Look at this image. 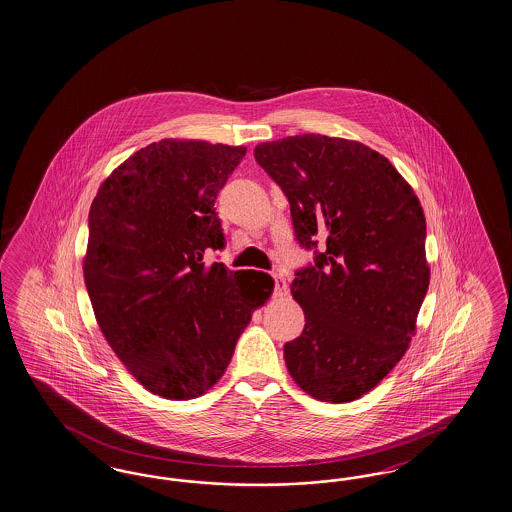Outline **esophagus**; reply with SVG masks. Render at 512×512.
Segmentation results:
<instances>
[{"mask_svg":"<svg viewBox=\"0 0 512 512\" xmlns=\"http://www.w3.org/2000/svg\"><path fill=\"white\" fill-rule=\"evenodd\" d=\"M272 278H274V291H276V295H284L287 291V282L284 274L276 270V272H272Z\"/></svg>","mask_w":512,"mask_h":512,"instance_id":"esophagus-1","label":"esophagus"}]
</instances>
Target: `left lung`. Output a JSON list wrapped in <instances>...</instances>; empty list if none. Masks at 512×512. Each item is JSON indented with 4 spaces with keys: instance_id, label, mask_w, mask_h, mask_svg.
<instances>
[{
    "instance_id": "1",
    "label": "left lung",
    "mask_w": 512,
    "mask_h": 512,
    "mask_svg": "<svg viewBox=\"0 0 512 512\" xmlns=\"http://www.w3.org/2000/svg\"><path fill=\"white\" fill-rule=\"evenodd\" d=\"M255 160L286 194L295 240L314 249L291 282L305 329L284 345L289 375L316 400L352 402L415 333L430 280L423 207L385 156L356 141L295 135L257 144Z\"/></svg>"
}]
</instances>
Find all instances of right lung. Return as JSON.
<instances>
[{"label":"right lung","mask_w":512,"mask_h":512,"mask_svg":"<svg viewBox=\"0 0 512 512\" xmlns=\"http://www.w3.org/2000/svg\"><path fill=\"white\" fill-rule=\"evenodd\" d=\"M244 146L164 139L125 160L89 209L85 287L108 345L158 396H202L225 373L265 272L205 265L226 244L215 211Z\"/></svg>","instance_id":"right-lung-1"}]
</instances>
